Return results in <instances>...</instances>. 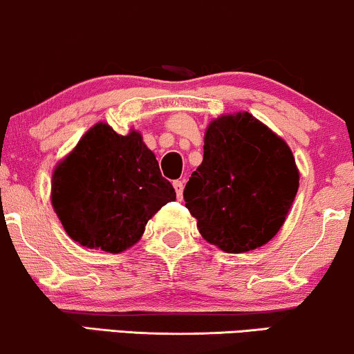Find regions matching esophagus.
Instances as JSON below:
<instances>
[{"mask_svg":"<svg viewBox=\"0 0 354 354\" xmlns=\"http://www.w3.org/2000/svg\"><path fill=\"white\" fill-rule=\"evenodd\" d=\"M174 189H176L177 198H182V195H184V180H176V182H174Z\"/></svg>","mask_w":354,"mask_h":354,"instance_id":"esophagus-1","label":"esophagus"}]
</instances>
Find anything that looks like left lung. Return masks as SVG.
<instances>
[{"label":"left lung","mask_w":354,"mask_h":354,"mask_svg":"<svg viewBox=\"0 0 354 354\" xmlns=\"http://www.w3.org/2000/svg\"><path fill=\"white\" fill-rule=\"evenodd\" d=\"M298 169L283 139L248 112L212 120L203 160L184 189L203 239L227 253L265 245L298 192Z\"/></svg>","instance_id":"left-lung-1"}]
</instances>
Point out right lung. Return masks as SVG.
I'll return each instance as SVG.
<instances>
[{
  "label": "right lung",
  "instance_id": "right-lung-1",
  "mask_svg": "<svg viewBox=\"0 0 354 354\" xmlns=\"http://www.w3.org/2000/svg\"><path fill=\"white\" fill-rule=\"evenodd\" d=\"M51 201L74 242L119 253L139 242L176 190L139 132L95 124L54 170Z\"/></svg>",
  "mask_w": 354,
  "mask_h": 354
}]
</instances>
